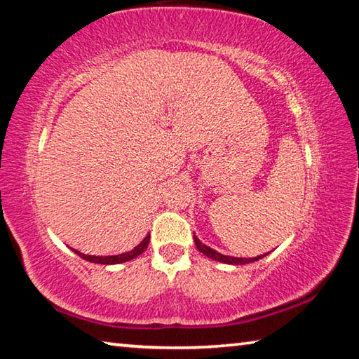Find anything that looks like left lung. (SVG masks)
Instances as JSON below:
<instances>
[{"instance_id":"obj_1","label":"left lung","mask_w":359,"mask_h":359,"mask_svg":"<svg viewBox=\"0 0 359 359\" xmlns=\"http://www.w3.org/2000/svg\"><path fill=\"white\" fill-rule=\"evenodd\" d=\"M194 244H196L198 250L201 252V253H204L205 257H209V258L215 259V261H222V263H226V264H248V263H252V261H258V259H261V258H264L266 255H267V253H264V255H259V257H255V258H234V257H226V255L218 253V252L214 250V248L204 245L203 242L196 238V236H194Z\"/></svg>"}]
</instances>
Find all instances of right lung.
<instances>
[{"label":"right lung","instance_id":"1","mask_svg":"<svg viewBox=\"0 0 359 359\" xmlns=\"http://www.w3.org/2000/svg\"><path fill=\"white\" fill-rule=\"evenodd\" d=\"M149 241H150V234L145 236L141 244L133 248L131 252H126V253H121V255H112V257H95V255H85V253H81L79 250H74V248H72V252L77 253L81 258L90 261V263H98V264H120V263H125V261H130V259H133V258H136V257H139V255H141L142 252H145V248L149 247Z\"/></svg>","mask_w":359,"mask_h":359}]
</instances>
